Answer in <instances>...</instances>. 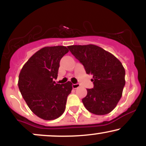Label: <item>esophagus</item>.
Returning a JSON list of instances; mask_svg holds the SVG:
<instances>
[{
    "mask_svg": "<svg viewBox=\"0 0 146 146\" xmlns=\"http://www.w3.org/2000/svg\"><path fill=\"white\" fill-rule=\"evenodd\" d=\"M72 86H73V88L76 89V88H78L80 86V84H73L72 85Z\"/></svg>",
    "mask_w": 146,
    "mask_h": 146,
    "instance_id": "esophagus-1",
    "label": "esophagus"
}]
</instances>
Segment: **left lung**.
I'll return each mask as SVG.
<instances>
[{
  "instance_id": "left-lung-1",
  "label": "left lung",
  "mask_w": 146,
  "mask_h": 146,
  "mask_svg": "<svg viewBox=\"0 0 146 146\" xmlns=\"http://www.w3.org/2000/svg\"><path fill=\"white\" fill-rule=\"evenodd\" d=\"M72 54L84 66L87 74L93 75V86L87 89L82 99L91 113L103 115L110 113L121 98L125 86V69L112 53L94 44L68 46Z\"/></svg>"
}]
</instances>
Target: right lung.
<instances>
[{"label":"right lung","instance_id":"right-lung-1","mask_svg":"<svg viewBox=\"0 0 146 146\" xmlns=\"http://www.w3.org/2000/svg\"><path fill=\"white\" fill-rule=\"evenodd\" d=\"M68 52L64 46H46L35 53L22 68L18 88L30 110L44 120L56 119L66 108L72 83L56 84L60 61Z\"/></svg>","mask_w":146,"mask_h":146}]
</instances>
